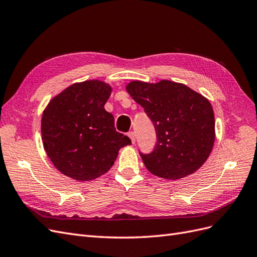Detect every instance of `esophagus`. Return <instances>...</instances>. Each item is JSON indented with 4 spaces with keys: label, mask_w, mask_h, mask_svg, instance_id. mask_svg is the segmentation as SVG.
<instances>
[{
    "label": "esophagus",
    "mask_w": 257,
    "mask_h": 257,
    "mask_svg": "<svg viewBox=\"0 0 257 257\" xmlns=\"http://www.w3.org/2000/svg\"><path fill=\"white\" fill-rule=\"evenodd\" d=\"M127 136L131 138L132 143L135 144V142H136V137H135V133H134V132H130V133L127 134Z\"/></svg>",
    "instance_id": "1"
}]
</instances>
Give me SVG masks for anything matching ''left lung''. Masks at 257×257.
I'll return each mask as SVG.
<instances>
[{"label":"left lung","instance_id":"left-lung-1","mask_svg":"<svg viewBox=\"0 0 257 257\" xmlns=\"http://www.w3.org/2000/svg\"><path fill=\"white\" fill-rule=\"evenodd\" d=\"M157 132L151 153L139 152L145 166L155 176L177 180L207 161L215 139L214 113L209 100L183 83L132 81L126 85Z\"/></svg>","mask_w":257,"mask_h":257}]
</instances>
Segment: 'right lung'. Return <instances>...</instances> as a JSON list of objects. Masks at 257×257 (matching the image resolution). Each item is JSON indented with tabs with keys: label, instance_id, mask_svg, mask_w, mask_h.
<instances>
[{
	"label": "right lung",
	"instance_id": "add662e5",
	"mask_svg": "<svg viewBox=\"0 0 257 257\" xmlns=\"http://www.w3.org/2000/svg\"><path fill=\"white\" fill-rule=\"evenodd\" d=\"M110 94L109 84L88 80L69 85L46 107L44 149L63 175L78 181L96 179L111 168L121 148L132 144L105 110Z\"/></svg>",
	"mask_w": 257,
	"mask_h": 257
}]
</instances>
